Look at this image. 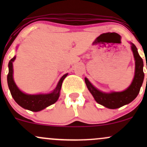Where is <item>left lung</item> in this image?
Instances as JSON below:
<instances>
[{"label":"left lung","mask_w":147,"mask_h":147,"mask_svg":"<svg viewBox=\"0 0 147 147\" xmlns=\"http://www.w3.org/2000/svg\"><path fill=\"white\" fill-rule=\"evenodd\" d=\"M131 50L135 59L136 68L132 83L125 90L122 92H111L109 93L102 92L96 88L89 82L88 79L85 78V82L88 89L93 96L96 102L108 109H118L131 103L136 98L142 85L144 77V74L143 72V60L138 54V49L136 45L132 43H131Z\"/></svg>","instance_id":"obj_1"}]
</instances>
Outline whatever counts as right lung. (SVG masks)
<instances>
[{
    "instance_id": "obj_1",
    "label": "right lung",
    "mask_w": 147,
    "mask_h": 147,
    "mask_svg": "<svg viewBox=\"0 0 147 147\" xmlns=\"http://www.w3.org/2000/svg\"><path fill=\"white\" fill-rule=\"evenodd\" d=\"M16 59L14 57L9 61V73L7 75V84L12 97L19 106L23 109L34 112H38L45 109L48 106L55 104L58 100L60 95V90L61 88L62 82L68 75L65 74L57 84V87L52 92L48 94H38V95H29L24 93L17 87L13 79V62Z\"/></svg>"
}]
</instances>
